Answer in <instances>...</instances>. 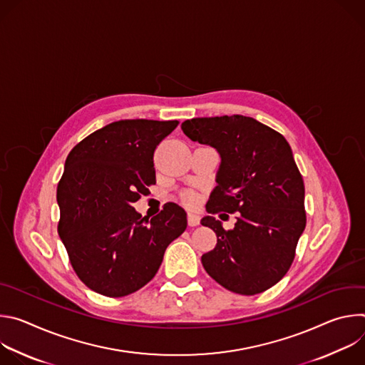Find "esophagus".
Here are the masks:
<instances>
[{
    "mask_svg": "<svg viewBox=\"0 0 365 365\" xmlns=\"http://www.w3.org/2000/svg\"><path fill=\"white\" fill-rule=\"evenodd\" d=\"M199 222H200V218H199L197 214L190 212V214L187 215V224H189V227H197Z\"/></svg>",
    "mask_w": 365,
    "mask_h": 365,
    "instance_id": "34e87169",
    "label": "esophagus"
}]
</instances>
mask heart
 <instances>
[{
    "label": "heart",
    "instance_id": "obj_1",
    "mask_svg": "<svg viewBox=\"0 0 365 365\" xmlns=\"http://www.w3.org/2000/svg\"><path fill=\"white\" fill-rule=\"evenodd\" d=\"M197 199H199V197H197L196 192H193V190H186V192L182 193V200H183L186 205H196Z\"/></svg>",
    "mask_w": 365,
    "mask_h": 365
}]
</instances>
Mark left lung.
<instances>
[{"mask_svg": "<svg viewBox=\"0 0 365 365\" xmlns=\"http://www.w3.org/2000/svg\"><path fill=\"white\" fill-rule=\"evenodd\" d=\"M182 130L221 154L206 211L239 215L228 232L210 215L200 221L217 234L215 248L202 255L206 273L238 294L266 292L289 272L306 227L303 178L289 143L244 115L192 118Z\"/></svg>", "mask_w": 365, "mask_h": 365, "instance_id": "obj_1", "label": "left lung"}]
</instances>
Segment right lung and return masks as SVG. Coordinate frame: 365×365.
I'll return each mask as SVG.
<instances>
[{"mask_svg":"<svg viewBox=\"0 0 365 365\" xmlns=\"http://www.w3.org/2000/svg\"><path fill=\"white\" fill-rule=\"evenodd\" d=\"M178 125L121 120L68 154L58 185V232L76 276L99 294L123 297L145 286L186 230V212L173 202L151 220L133 207L155 183V148Z\"/></svg>","mask_w":365,"mask_h":365,"instance_id":"1","label":"right lung"}]
</instances>
